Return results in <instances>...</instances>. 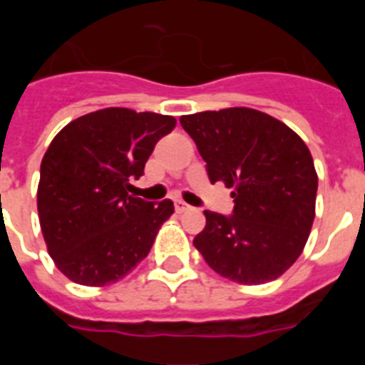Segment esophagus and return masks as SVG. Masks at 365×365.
Wrapping results in <instances>:
<instances>
[{
	"mask_svg": "<svg viewBox=\"0 0 365 365\" xmlns=\"http://www.w3.org/2000/svg\"><path fill=\"white\" fill-rule=\"evenodd\" d=\"M175 210H177V214H185V212L190 210V206L186 205L185 201H177L175 202Z\"/></svg>",
	"mask_w": 365,
	"mask_h": 365,
	"instance_id": "1",
	"label": "esophagus"
}]
</instances>
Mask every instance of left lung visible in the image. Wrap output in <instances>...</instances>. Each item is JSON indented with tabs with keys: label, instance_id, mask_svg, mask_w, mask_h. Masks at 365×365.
Wrapping results in <instances>:
<instances>
[{
	"label": "left lung",
	"instance_id": "left-lung-1",
	"mask_svg": "<svg viewBox=\"0 0 365 365\" xmlns=\"http://www.w3.org/2000/svg\"><path fill=\"white\" fill-rule=\"evenodd\" d=\"M210 182L232 188L230 217L205 210L193 247L212 270L241 285H261L294 265L314 221L312 155L298 133L267 113L227 108L180 117Z\"/></svg>",
	"mask_w": 365,
	"mask_h": 365
}]
</instances>
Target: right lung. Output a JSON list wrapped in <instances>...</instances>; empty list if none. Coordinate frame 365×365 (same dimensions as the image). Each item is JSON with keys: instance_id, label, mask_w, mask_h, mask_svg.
Here are the masks:
<instances>
[{"instance_id": "1", "label": "right lung", "mask_w": 365, "mask_h": 365, "mask_svg": "<svg viewBox=\"0 0 365 365\" xmlns=\"http://www.w3.org/2000/svg\"><path fill=\"white\" fill-rule=\"evenodd\" d=\"M175 124L170 115L106 108L53 138L40 166L38 215L49 256L71 282L109 285L148 256L173 202L130 195L131 180Z\"/></svg>"}]
</instances>
